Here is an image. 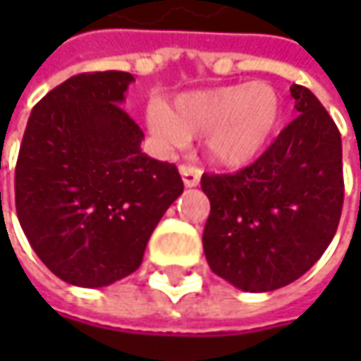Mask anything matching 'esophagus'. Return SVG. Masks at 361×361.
<instances>
[{
	"instance_id": "obj_1",
	"label": "esophagus",
	"mask_w": 361,
	"mask_h": 361,
	"mask_svg": "<svg viewBox=\"0 0 361 361\" xmlns=\"http://www.w3.org/2000/svg\"><path fill=\"white\" fill-rule=\"evenodd\" d=\"M178 171H180V176H183L185 187H197V185H199L202 174V171L199 166H195V164H183Z\"/></svg>"
}]
</instances>
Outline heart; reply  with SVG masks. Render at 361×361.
<instances>
[{"label": "heart", "mask_w": 361, "mask_h": 361, "mask_svg": "<svg viewBox=\"0 0 361 361\" xmlns=\"http://www.w3.org/2000/svg\"><path fill=\"white\" fill-rule=\"evenodd\" d=\"M148 128L166 146L204 136L207 154L221 166H245L271 145L283 120V100L267 82L233 84L178 96L173 110L154 102Z\"/></svg>", "instance_id": "b5f03b06"}]
</instances>
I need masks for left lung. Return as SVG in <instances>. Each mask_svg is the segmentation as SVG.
I'll use <instances>...</instances> for the list:
<instances>
[{"label": "left lung", "instance_id": "left-lung-1", "mask_svg": "<svg viewBox=\"0 0 361 361\" xmlns=\"http://www.w3.org/2000/svg\"><path fill=\"white\" fill-rule=\"evenodd\" d=\"M299 116L235 174H202L209 267L251 293L293 283L324 255L343 204L341 136L312 90L293 84Z\"/></svg>", "mask_w": 361, "mask_h": 361}]
</instances>
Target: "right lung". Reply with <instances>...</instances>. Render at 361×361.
Wrapping results in <instances>:
<instances>
[{
    "label": "right lung",
    "mask_w": 361,
    "mask_h": 361,
    "mask_svg": "<svg viewBox=\"0 0 361 361\" xmlns=\"http://www.w3.org/2000/svg\"><path fill=\"white\" fill-rule=\"evenodd\" d=\"M134 76L78 74L34 106L16 164V211L62 281L104 287L140 267L146 243L183 192L174 164L146 157L122 110Z\"/></svg>",
    "instance_id": "obj_1"
}]
</instances>
